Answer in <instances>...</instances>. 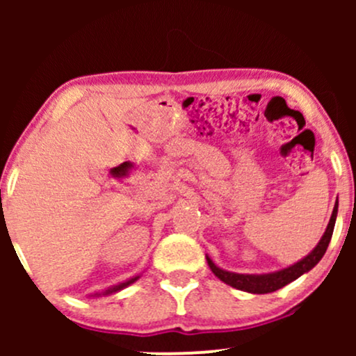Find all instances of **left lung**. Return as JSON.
Masks as SVG:
<instances>
[{"instance_id": "left-lung-1", "label": "left lung", "mask_w": 356, "mask_h": 356, "mask_svg": "<svg viewBox=\"0 0 356 356\" xmlns=\"http://www.w3.org/2000/svg\"><path fill=\"white\" fill-rule=\"evenodd\" d=\"M337 214H338V199L334 202L332 218H330L328 226H326L325 234L321 236L320 243L313 248L312 252H308L303 259H300L298 263L291 264V266L280 269V271L273 273H264V275H243V273H232L227 269L219 268L209 256L206 254L207 264H209L211 271L219 277L222 283L232 286V288L241 289V291L252 293V295H266V293H273L276 289L283 288V286L289 284L291 281L298 280L300 276H303L305 273L312 271L321 261V257L325 256L326 249H328L330 241H332L334 222H337Z\"/></svg>"}]
</instances>
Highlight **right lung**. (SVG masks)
I'll list each match as a JSON object with an SVG mask.
<instances>
[{"label":"right lung","mask_w":356,"mask_h":356,"mask_svg":"<svg viewBox=\"0 0 356 356\" xmlns=\"http://www.w3.org/2000/svg\"><path fill=\"white\" fill-rule=\"evenodd\" d=\"M138 277H140V275H137V276L130 277V280L124 281V283H118V284H115V286H112V288L105 289L104 293H97V295H93V296H107V295H112V293H117V291H120V289L127 288V286H130V284H132V283H136V281L138 280Z\"/></svg>","instance_id":"add662e5"}]
</instances>
